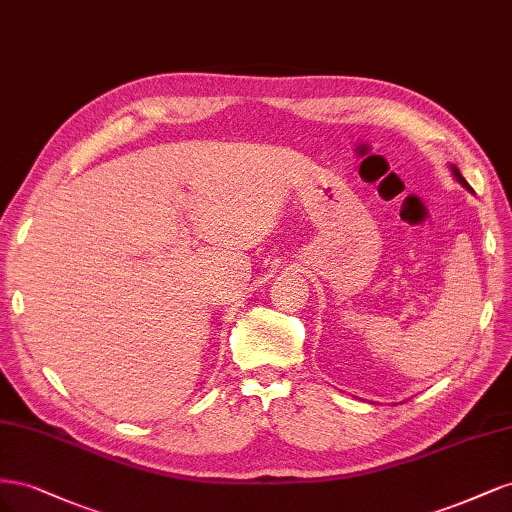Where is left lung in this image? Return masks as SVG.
I'll return each instance as SVG.
<instances>
[{
    "label": "left lung",
    "instance_id": "left-lung-1",
    "mask_svg": "<svg viewBox=\"0 0 512 512\" xmlns=\"http://www.w3.org/2000/svg\"><path fill=\"white\" fill-rule=\"evenodd\" d=\"M451 168H453V175H455V179H457V181H459V183L463 185V188H466V190H470V192H472V188H470V183H468L466 179H463V177H461V173H459V168H457V166H451Z\"/></svg>",
    "mask_w": 512,
    "mask_h": 512
}]
</instances>
